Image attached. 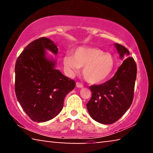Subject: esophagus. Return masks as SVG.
Instances as JSON below:
<instances>
[{
  "label": "esophagus",
  "mask_w": 153,
  "mask_h": 153,
  "mask_svg": "<svg viewBox=\"0 0 153 153\" xmlns=\"http://www.w3.org/2000/svg\"><path fill=\"white\" fill-rule=\"evenodd\" d=\"M76 86L77 88H82L84 86H83L82 84L79 82H76Z\"/></svg>",
  "instance_id": "1"
}]
</instances>
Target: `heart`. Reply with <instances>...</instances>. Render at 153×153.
Listing matches in <instances>:
<instances>
[{"label": "heart", "mask_w": 153, "mask_h": 153, "mask_svg": "<svg viewBox=\"0 0 153 153\" xmlns=\"http://www.w3.org/2000/svg\"><path fill=\"white\" fill-rule=\"evenodd\" d=\"M63 63L71 75L77 74L80 67H84L83 76L91 84L105 80L114 68V59L111 54L95 47H79L74 56H65Z\"/></svg>", "instance_id": "obj_1"}]
</instances>
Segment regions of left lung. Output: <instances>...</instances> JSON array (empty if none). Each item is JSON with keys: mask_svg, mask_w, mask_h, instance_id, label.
<instances>
[{"mask_svg": "<svg viewBox=\"0 0 153 153\" xmlns=\"http://www.w3.org/2000/svg\"><path fill=\"white\" fill-rule=\"evenodd\" d=\"M120 58H126L114 76L104 84L91 86L92 92L86 108L96 122L111 124L126 112L133 100L137 76V65L129 51L122 45L115 44Z\"/></svg>", "mask_w": 153, "mask_h": 153, "instance_id": "1", "label": "left lung"}]
</instances>
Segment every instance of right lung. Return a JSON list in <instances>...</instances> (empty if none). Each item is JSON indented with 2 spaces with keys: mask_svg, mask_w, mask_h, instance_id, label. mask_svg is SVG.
Here are the masks:
<instances>
[{
  "mask_svg": "<svg viewBox=\"0 0 153 153\" xmlns=\"http://www.w3.org/2000/svg\"><path fill=\"white\" fill-rule=\"evenodd\" d=\"M45 50L58 53L53 41L42 37L27 45L15 65V92L20 106L31 120L44 122L62 111L65 96L75 88L74 79L56 69Z\"/></svg>",
  "mask_w": 153,
  "mask_h": 153,
  "instance_id": "add662e5",
  "label": "right lung"
}]
</instances>
